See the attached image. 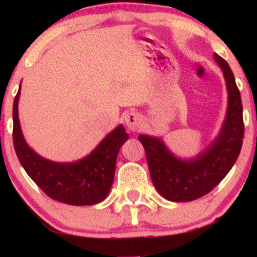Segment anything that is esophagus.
Returning <instances> with one entry per match:
<instances>
[{"label":"esophagus","instance_id":"1","mask_svg":"<svg viewBox=\"0 0 257 257\" xmlns=\"http://www.w3.org/2000/svg\"><path fill=\"white\" fill-rule=\"evenodd\" d=\"M125 125L131 129L132 132H137L144 124V118L140 113L138 112H129L124 117Z\"/></svg>","mask_w":257,"mask_h":257}]
</instances>
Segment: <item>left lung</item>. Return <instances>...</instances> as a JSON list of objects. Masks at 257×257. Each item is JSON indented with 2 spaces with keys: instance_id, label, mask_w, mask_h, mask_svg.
I'll return each instance as SVG.
<instances>
[{
  "instance_id": "8db88e82",
  "label": "left lung",
  "mask_w": 257,
  "mask_h": 257,
  "mask_svg": "<svg viewBox=\"0 0 257 257\" xmlns=\"http://www.w3.org/2000/svg\"><path fill=\"white\" fill-rule=\"evenodd\" d=\"M223 72L228 106L220 134L203 152L192 159H181L168 150L158 138L139 135L146 152L155 187L172 202H191L210 192L228 174L239 156L244 138L243 106L234 76L225 59L214 54Z\"/></svg>"
}]
</instances>
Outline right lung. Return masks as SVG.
Returning <instances> with one entry per match:
<instances>
[{"instance_id":"add662e5","label":"right lung","mask_w":257,"mask_h":257,"mask_svg":"<svg viewBox=\"0 0 257 257\" xmlns=\"http://www.w3.org/2000/svg\"><path fill=\"white\" fill-rule=\"evenodd\" d=\"M20 88L13 104V144L20 164L44 193L71 205H93L107 197L113 182L119 149L128 140L119 124L87 157L72 163H58L41 157L26 144L19 117Z\"/></svg>"}]
</instances>
